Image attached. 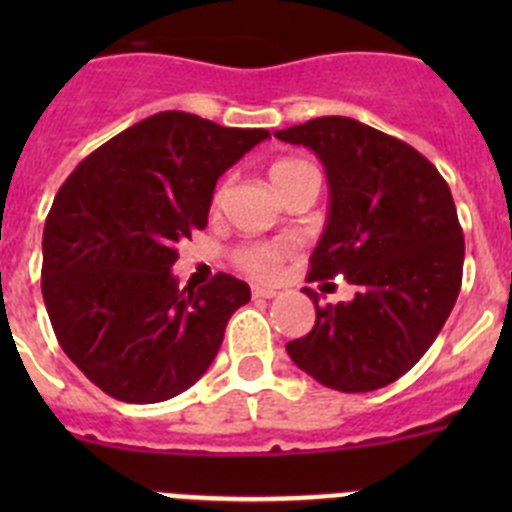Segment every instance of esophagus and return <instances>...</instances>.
I'll use <instances>...</instances> for the list:
<instances>
[{
	"mask_svg": "<svg viewBox=\"0 0 512 512\" xmlns=\"http://www.w3.org/2000/svg\"><path fill=\"white\" fill-rule=\"evenodd\" d=\"M251 292H253V297H261V300H271V297H277V287H264V284H253Z\"/></svg>",
	"mask_w": 512,
	"mask_h": 512,
	"instance_id": "esophagus-1",
	"label": "esophagus"
}]
</instances>
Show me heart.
I'll list each match as a JSON object with an SVG mask.
<instances>
[{"label":"heart","instance_id":"b5f03b06","mask_svg":"<svg viewBox=\"0 0 512 512\" xmlns=\"http://www.w3.org/2000/svg\"><path fill=\"white\" fill-rule=\"evenodd\" d=\"M310 169L312 166L307 164V161H300V158H282V161H277V164L269 169V179L271 184H274V189H279L282 184H287L289 179H295L297 174ZM225 189H228L225 182L217 184L215 194H212V205H220V202L225 200ZM289 253H292V243L287 241H248L235 248L233 259L246 274L266 279L277 274V269L282 266V261L287 259Z\"/></svg>","mask_w":512,"mask_h":512}]
</instances>
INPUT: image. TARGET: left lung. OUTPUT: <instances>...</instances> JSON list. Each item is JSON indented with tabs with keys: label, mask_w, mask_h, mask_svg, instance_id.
<instances>
[{
	"label": "left lung",
	"mask_w": 512,
	"mask_h": 512,
	"mask_svg": "<svg viewBox=\"0 0 512 512\" xmlns=\"http://www.w3.org/2000/svg\"><path fill=\"white\" fill-rule=\"evenodd\" d=\"M315 151L330 207L307 282L343 274L351 302L318 305L315 328L287 343L302 372L338 392L387 387L418 364L454 310L464 233L436 166L413 146L351 117H315L277 130Z\"/></svg>",
	"instance_id": "obj_1"
}]
</instances>
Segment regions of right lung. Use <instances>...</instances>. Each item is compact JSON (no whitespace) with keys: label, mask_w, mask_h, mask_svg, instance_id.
I'll return each mask as SVG.
<instances>
[{"label":"right lung","mask_w":512,"mask_h":512,"mask_svg":"<svg viewBox=\"0 0 512 512\" xmlns=\"http://www.w3.org/2000/svg\"><path fill=\"white\" fill-rule=\"evenodd\" d=\"M269 138L189 112H158L89 153L63 182L43 230V300L84 377L122 402L189 390L215 359L251 289L171 274L176 246L207 225L217 179Z\"/></svg>","instance_id":"obj_1"}]
</instances>
